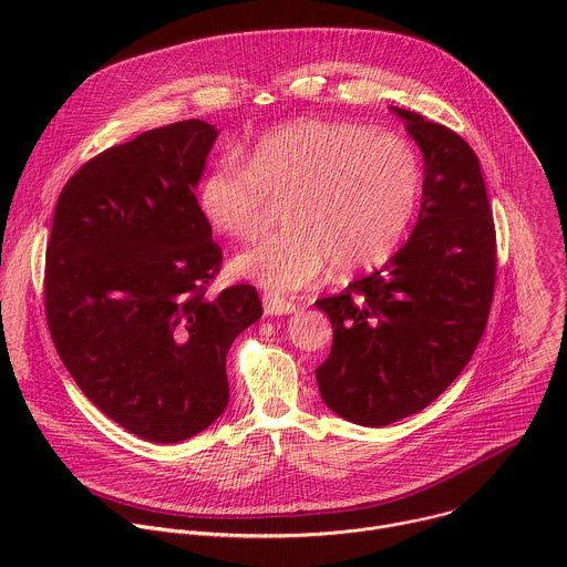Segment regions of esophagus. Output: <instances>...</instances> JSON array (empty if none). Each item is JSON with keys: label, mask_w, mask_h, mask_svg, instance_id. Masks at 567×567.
<instances>
[{"label": "esophagus", "mask_w": 567, "mask_h": 567, "mask_svg": "<svg viewBox=\"0 0 567 567\" xmlns=\"http://www.w3.org/2000/svg\"><path fill=\"white\" fill-rule=\"evenodd\" d=\"M262 305H265L267 316H287V313H293L298 309L296 302H289V300H285L280 296H274V293H265Z\"/></svg>", "instance_id": "34e87169"}]
</instances>
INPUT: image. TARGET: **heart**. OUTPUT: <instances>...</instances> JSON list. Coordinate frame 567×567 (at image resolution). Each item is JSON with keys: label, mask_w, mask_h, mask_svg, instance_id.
I'll use <instances>...</instances> for the list:
<instances>
[{"label": "heart", "mask_w": 567, "mask_h": 567, "mask_svg": "<svg viewBox=\"0 0 567 567\" xmlns=\"http://www.w3.org/2000/svg\"><path fill=\"white\" fill-rule=\"evenodd\" d=\"M422 179L406 138L298 118L258 138L247 164L221 156L202 179L197 204L217 233L249 239L271 204L285 202L289 228L241 251L233 271L265 291L293 293L332 262L352 274L388 260L417 213Z\"/></svg>", "instance_id": "heart-1"}]
</instances>
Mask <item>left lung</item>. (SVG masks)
Returning <instances> with one entry per match:
<instances>
[{"label":"left lung","mask_w":567,"mask_h":567,"mask_svg":"<svg viewBox=\"0 0 567 567\" xmlns=\"http://www.w3.org/2000/svg\"><path fill=\"white\" fill-rule=\"evenodd\" d=\"M424 156L417 224L383 267L316 307L334 328L316 368L322 401L388 426L435 401L471 361L496 282V230L480 161L453 130L390 107Z\"/></svg>","instance_id":"1"}]
</instances>
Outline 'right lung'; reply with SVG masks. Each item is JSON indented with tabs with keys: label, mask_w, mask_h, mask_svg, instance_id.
I'll return each mask as SVG.
<instances>
[{
	"label": "right lung",
	"mask_w": 567,
	"mask_h": 567,
	"mask_svg": "<svg viewBox=\"0 0 567 567\" xmlns=\"http://www.w3.org/2000/svg\"><path fill=\"white\" fill-rule=\"evenodd\" d=\"M199 118L114 145L62 188L47 245L55 350L127 433L175 444L228 403L226 354L262 316L256 287L208 298L221 251L195 188L217 138Z\"/></svg>",
	"instance_id": "1"
}]
</instances>
